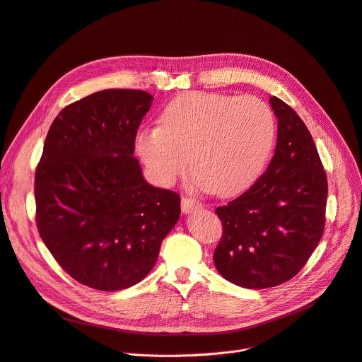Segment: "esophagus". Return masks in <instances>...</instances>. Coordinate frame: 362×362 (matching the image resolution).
I'll list each match as a JSON object with an SVG mask.
<instances>
[{
  "label": "esophagus",
  "instance_id": "34e87169",
  "mask_svg": "<svg viewBox=\"0 0 362 362\" xmlns=\"http://www.w3.org/2000/svg\"><path fill=\"white\" fill-rule=\"evenodd\" d=\"M180 207H182V211H183V213H191L192 210L201 209V207H202V204H201L199 201L194 199V198H189V197H183V198H182V204H180Z\"/></svg>",
  "mask_w": 362,
  "mask_h": 362
}]
</instances>
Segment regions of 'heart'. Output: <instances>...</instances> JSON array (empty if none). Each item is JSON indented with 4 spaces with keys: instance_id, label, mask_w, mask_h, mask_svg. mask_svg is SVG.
Listing matches in <instances>:
<instances>
[{
    "instance_id": "b5f03b06",
    "label": "heart",
    "mask_w": 362,
    "mask_h": 362,
    "mask_svg": "<svg viewBox=\"0 0 362 362\" xmlns=\"http://www.w3.org/2000/svg\"><path fill=\"white\" fill-rule=\"evenodd\" d=\"M160 122L136 136L137 153L155 180L171 185L191 156L195 183L220 197L253 185L276 134L275 115L262 99L207 91L179 94L164 107Z\"/></svg>"
}]
</instances>
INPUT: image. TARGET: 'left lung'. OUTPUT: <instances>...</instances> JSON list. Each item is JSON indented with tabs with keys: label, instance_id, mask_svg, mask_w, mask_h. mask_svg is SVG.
I'll use <instances>...</instances> for the list:
<instances>
[{
	"label": "left lung",
	"instance_id": "left-lung-1",
	"mask_svg": "<svg viewBox=\"0 0 362 362\" xmlns=\"http://www.w3.org/2000/svg\"><path fill=\"white\" fill-rule=\"evenodd\" d=\"M278 139L271 164L255 185L216 214L223 226L213 260L244 288H268L296 276L325 225L327 175L313 139L294 109L272 96Z\"/></svg>",
	"mask_w": 362,
	"mask_h": 362
}]
</instances>
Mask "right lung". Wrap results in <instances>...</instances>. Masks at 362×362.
Listing matches in <instances>:
<instances>
[{"instance_id": "1", "label": "right lung", "mask_w": 362, "mask_h": 362, "mask_svg": "<svg viewBox=\"0 0 362 362\" xmlns=\"http://www.w3.org/2000/svg\"><path fill=\"white\" fill-rule=\"evenodd\" d=\"M152 96L93 93L62 109L35 170V220L56 262L81 284L118 291L142 281L180 216L179 194L149 185L134 158Z\"/></svg>"}]
</instances>
